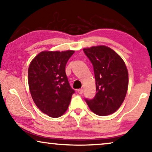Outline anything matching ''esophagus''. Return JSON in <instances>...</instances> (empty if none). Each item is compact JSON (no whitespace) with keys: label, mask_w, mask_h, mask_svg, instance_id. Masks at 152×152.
I'll use <instances>...</instances> for the list:
<instances>
[{"label":"esophagus","mask_w":152,"mask_h":152,"mask_svg":"<svg viewBox=\"0 0 152 152\" xmlns=\"http://www.w3.org/2000/svg\"><path fill=\"white\" fill-rule=\"evenodd\" d=\"M77 93H78L80 95L82 94V93H83V89H82V88L78 89V90H77Z\"/></svg>","instance_id":"1"}]
</instances>
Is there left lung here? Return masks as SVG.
<instances>
[{
    "label": "left lung",
    "mask_w": 152,
    "mask_h": 152,
    "mask_svg": "<svg viewBox=\"0 0 152 152\" xmlns=\"http://www.w3.org/2000/svg\"><path fill=\"white\" fill-rule=\"evenodd\" d=\"M84 53L93 65L96 84L95 97L85 101L97 115L113 113L123 102L127 91L129 76L125 64L115 51L104 45L84 48Z\"/></svg>",
    "instance_id": "obj_1"
}]
</instances>
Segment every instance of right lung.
I'll return each mask as SVG.
<instances>
[{
    "label": "right lung",
    "mask_w": 152,
    "mask_h": 152,
    "mask_svg": "<svg viewBox=\"0 0 152 152\" xmlns=\"http://www.w3.org/2000/svg\"><path fill=\"white\" fill-rule=\"evenodd\" d=\"M74 53L41 52L29 66L28 84L33 101L51 118H59L65 113L75 93L66 74V65Z\"/></svg>",
    "instance_id": "obj_1"
}]
</instances>
